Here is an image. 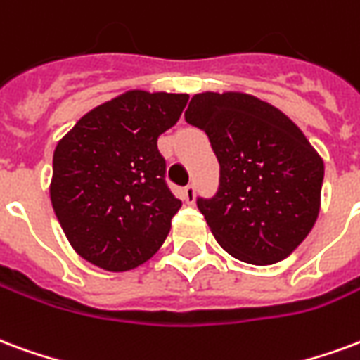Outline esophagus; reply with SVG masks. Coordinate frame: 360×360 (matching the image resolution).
<instances>
[{
	"label": "esophagus",
	"mask_w": 360,
	"mask_h": 360,
	"mask_svg": "<svg viewBox=\"0 0 360 360\" xmlns=\"http://www.w3.org/2000/svg\"><path fill=\"white\" fill-rule=\"evenodd\" d=\"M181 194H183V200L187 202L188 206H193L194 198H196V193H194L193 185H187V187L181 191Z\"/></svg>",
	"instance_id": "34e87169"
}]
</instances>
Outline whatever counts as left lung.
<instances>
[{
    "label": "left lung",
    "instance_id": "left-lung-1",
    "mask_svg": "<svg viewBox=\"0 0 360 360\" xmlns=\"http://www.w3.org/2000/svg\"><path fill=\"white\" fill-rule=\"evenodd\" d=\"M185 120L206 131L219 162V191L198 198L215 240L250 265L286 259L321 212V154L286 114L250 93H196Z\"/></svg>",
    "mask_w": 360,
    "mask_h": 360
}]
</instances>
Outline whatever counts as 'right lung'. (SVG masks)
<instances>
[{
  "label": "right lung",
  "mask_w": 360,
  "mask_h": 360,
  "mask_svg": "<svg viewBox=\"0 0 360 360\" xmlns=\"http://www.w3.org/2000/svg\"><path fill=\"white\" fill-rule=\"evenodd\" d=\"M187 101V93L131 89L84 114L57 143L51 204L85 262L122 273L164 244L181 200L164 181L156 141Z\"/></svg>",
  "instance_id": "right-lung-1"
}]
</instances>
